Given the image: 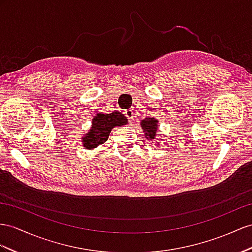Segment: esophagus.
<instances>
[{
    "instance_id": "esophagus-1",
    "label": "esophagus",
    "mask_w": 252,
    "mask_h": 252,
    "mask_svg": "<svg viewBox=\"0 0 252 252\" xmlns=\"http://www.w3.org/2000/svg\"><path fill=\"white\" fill-rule=\"evenodd\" d=\"M125 116L128 120H131V121L135 118V114H134V111H132V109H126V111L125 112Z\"/></svg>"
}]
</instances>
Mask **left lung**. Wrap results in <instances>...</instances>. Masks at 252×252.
<instances>
[{
	"label": "left lung",
	"mask_w": 252,
	"mask_h": 252,
	"mask_svg": "<svg viewBox=\"0 0 252 252\" xmlns=\"http://www.w3.org/2000/svg\"><path fill=\"white\" fill-rule=\"evenodd\" d=\"M140 126L143 127V131L145 132L147 138H149L150 141L154 140L157 136V130H158V121L154 118H146L140 122Z\"/></svg>",
	"instance_id": "left-lung-1"
}]
</instances>
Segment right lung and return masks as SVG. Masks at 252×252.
<instances>
[{"instance_id": "right-lung-1", "label": "right lung", "mask_w": 252, "mask_h": 252, "mask_svg": "<svg viewBox=\"0 0 252 252\" xmlns=\"http://www.w3.org/2000/svg\"><path fill=\"white\" fill-rule=\"evenodd\" d=\"M127 119L124 114L115 112L111 114H98L93 119V126L85 137L82 139L83 146L86 149H94L103 144L108 138V135L114 126H121L126 125Z\"/></svg>"}]
</instances>
